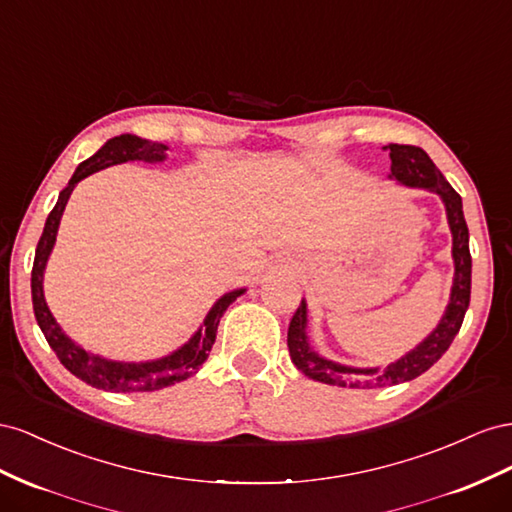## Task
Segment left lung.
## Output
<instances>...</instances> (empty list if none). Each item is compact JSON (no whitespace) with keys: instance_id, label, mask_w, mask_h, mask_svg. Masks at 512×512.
<instances>
[{"instance_id":"1","label":"left lung","mask_w":512,"mask_h":512,"mask_svg":"<svg viewBox=\"0 0 512 512\" xmlns=\"http://www.w3.org/2000/svg\"><path fill=\"white\" fill-rule=\"evenodd\" d=\"M384 150L390 152V180L412 188H425L435 195H440L446 206V218L452 233V259H455V279H452L450 300L440 324L433 328L429 337L418 343L412 352L401 356L397 362H390L384 369H356L347 364L332 362L319 356L309 345L306 337V302L302 300L298 311L289 321L287 330V347L291 362L306 377L330 386H349V388H384L410 379L429 371L440 360L450 343L455 341L457 332L463 324L467 306H470L472 294V255H470V231L463 218V203L459 193L452 188L442 171L435 167L429 154L416 148V145H399L390 143Z\"/></svg>"}]
</instances>
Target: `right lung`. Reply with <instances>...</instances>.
I'll return each instance as SVG.
<instances>
[{"mask_svg": "<svg viewBox=\"0 0 512 512\" xmlns=\"http://www.w3.org/2000/svg\"><path fill=\"white\" fill-rule=\"evenodd\" d=\"M169 148L165 143H154L148 139H141L137 135H120L109 139L102 148L90 156L72 173L68 186L57 197L55 208L51 210L45 229L36 246L34 268H32V302H34V315L38 326L45 334L47 343L60 358L64 367L79 377L81 382L90 384L98 390L109 392H152L173 386L184 379L191 377L199 371V367L206 362L210 349L216 341L218 321H221L227 306L242 296L246 289H233L229 294L221 296L210 309V313L203 319L201 328L188 339L180 349H175L169 356L148 360V362H120V360H107L102 356H96L92 352H85L81 345L72 341L68 334L60 328L55 317L51 315L45 291H42V279H45V268L49 255L53 251V244L57 238V227H60L62 214L66 203L70 199L72 188H75L83 178L92 175L100 169H107L111 165L128 163V160H145V163H163L167 158Z\"/></svg>", "mask_w": 512, "mask_h": 512, "instance_id": "1", "label": "right lung"}]
</instances>
